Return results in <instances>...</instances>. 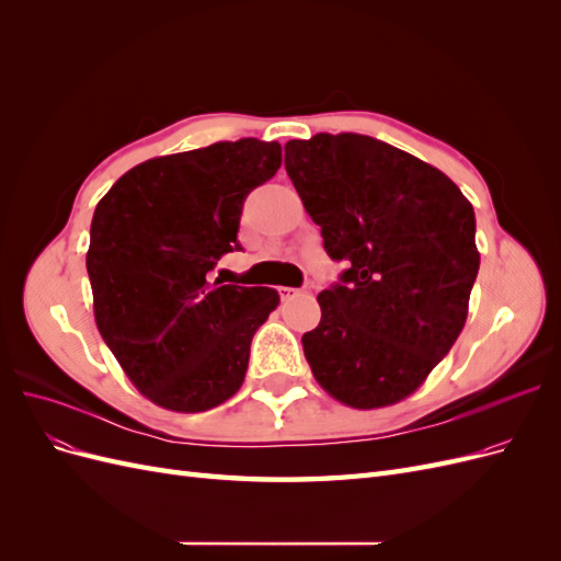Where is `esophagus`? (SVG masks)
<instances>
[{
  "label": "esophagus",
  "mask_w": 561,
  "mask_h": 561,
  "mask_svg": "<svg viewBox=\"0 0 561 561\" xmlns=\"http://www.w3.org/2000/svg\"><path fill=\"white\" fill-rule=\"evenodd\" d=\"M278 293H280L283 301H290V299L301 295V290H297V287H278Z\"/></svg>",
  "instance_id": "1"
}]
</instances>
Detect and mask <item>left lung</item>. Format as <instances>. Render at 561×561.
I'll use <instances>...</instances> for the list:
<instances>
[{"label":"left lung","mask_w":561,"mask_h":561,"mask_svg":"<svg viewBox=\"0 0 561 561\" xmlns=\"http://www.w3.org/2000/svg\"><path fill=\"white\" fill-rule=\"evenodd\" d=\"M285 171L330 257L348 262L301 336L313 377L355 410L396 404L466 325L480 268L470 201L431 163L358 133L290 140Z\"/></svg>","instance_id":"left-lung-1"}]
</instances>
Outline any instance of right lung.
<instances>
[{
	"label": "right lung",
	"mask_w": 561,
	"mask_h": 561,
	"mask_svg": "<svg viewBox=\"0 0 561 561\" xmlns=\"http://www.w3.org/2000/svg\"><path fill=\"white\" fill-rule=\"evenodd\" d=\"M278 142L243 138L149 159L118 178L91 222L95 325L133 386L171 412H206L241 388L271 287L213 280L241 250L245 196L280 168Z\"/></svg>",
	"instance_id": "1"
}]
</instances>
